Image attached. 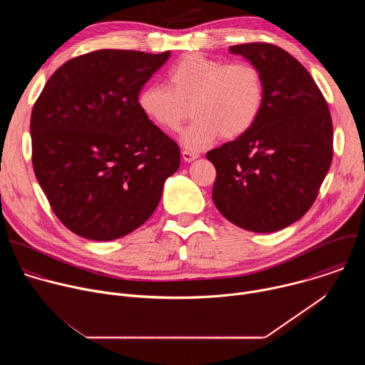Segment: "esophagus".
Wrapping results in <instances>:
<instances>
[{
  "mask_svg": "<svg viewBox=\"0 0 365 365\" xmlns=\"http://www.w3.org/2000/svg\"><path fill=\"white\" fill-rule=\"evenodd\" d=\"M182 155H183V160H185V162L190 163V162H193L195 159L199 158V153L195 151V150H183V151H182Z\"/></svg>",
  "mask_w": 365,
  "mask_h": 365,
  "instance_id": "1",
  "label": "esophagus"
}]
</instances>
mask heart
Segmentation results:
<instances>
[{
    "instance_id": "obj_1",
    "label": "heart",
    "mask_w": 365,
    "mask_h": 365,
    "mask_svg": "<svg viewBox=\"0 0 365 365\" xmlns=\"http://www.w3.org/2000/svg\"><path fill=\"white\" fill-rule=\"evenodd\" d=\"M166 83L145 85L137 96L143 115L165 131H178L190 107L193 123L180 141L197 150L220 134L237 138L257 121L264 103L262 72L248 62L224 63L186 55L166 72Z\"/></svg>"
}]
</instances>
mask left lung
<instances>
[{
    "instance_id": "obj_1",
    "label": "left lung",
    "mask_w": 365,
    "mask_h": 365,
    "mask_svg": "<svg viewBox=\"0 0 365 365\" xmlns=\"http://www.w3.org/2000/svg\"><path fill=\"white\" fill-rule=\"evenodd\" d=\"M230 51L262 72L264 103L247 133L206 153L217 169L212 199L242 230L280 231L309 211L331 168L329 108L314 78L286 50L245 43Z\"/></svg>"
}]
</instances>
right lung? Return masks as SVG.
<instances>
[{
	"mask_svg": "<svg viewBox=\"0 0 365 365\" xmlns=\"http://www.w3.org/2000/svg\"><path fill=\"white\" fill-rule=\"evenodd\" d=\"M169 56L96 50L46 82L31 111L33 169L72 232L93 241L133 232L179 169L178 144L137 106L138 92Z\"/></svg>",
	"mask_w": 365,
	"mask_h": 365,
	"instance_id": "add662e5",
	"label": "right lung"
}]
</instances>
